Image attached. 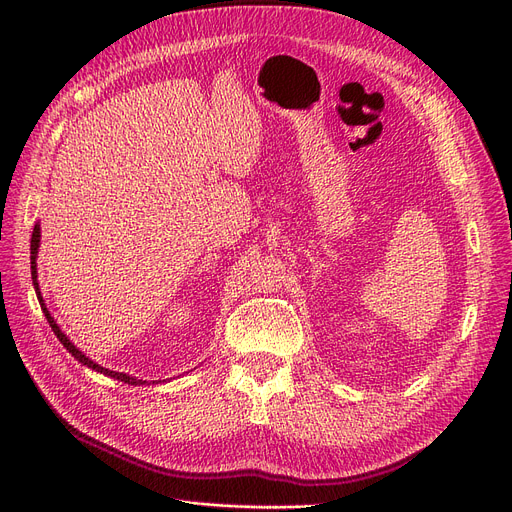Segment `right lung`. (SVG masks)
<instances>
[{
  "label": "right lung",
  "mask_w": 512,
  "mask_h": 512,
  "mask_svg": "<svg viewBox=\"0 0 512 512\" xmlns=\"http://www.w3.org/2000/svg\"><path fill=\"white\" fill-rule=\"evenodd\" d=\"M39 236H41V232H39V226H35V230H33V238H31V274H33V284H35V292H37V299H39V303H41V307H43V313H45V317H47V321H49V326H51V330H53V334H56L58 338H60V342L66 346V351L68 353H72V357L76 359V361H80L83 365H87V367H91V369H95V371H101L103 375H110V378H116V380H120V382H124V384H145L143 380H134V378H130V375H126V373H118V371H110V369H105V367H101V365H97V363H93L89 357H85L83 353L78 351V348L66 338V334L58 328V324L56 321H53V317L49 315V311L45 309V303H43V299H41V292H39V282H37V251H39Z\"/></svg>",
  "instance_id": "1"
}]
</instances>
